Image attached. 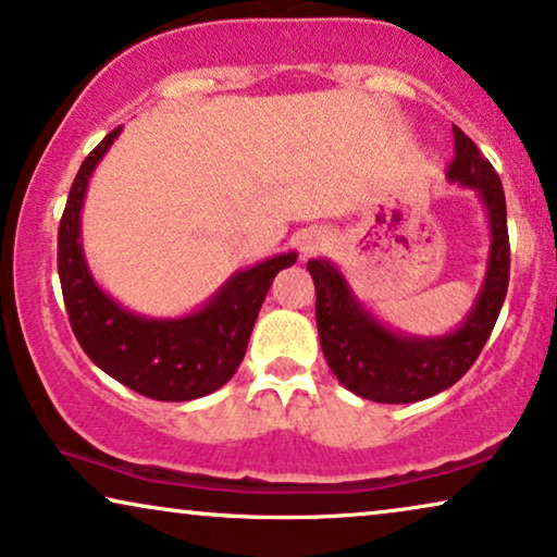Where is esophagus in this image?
Here are the masks:
<instances>
[{
    "label": "esophagus",
    "instance_id": "34e87169",
    "mask_svg": "<svg viewBox=\"0 0 557 557\" xmlns=\"http://www.w3.org/2000/svg\"><path fill=\"white\" fill-rule=\"evenodd\" d=\"M325 236L323 234H308L306 239H302V244H300V251H302V257H310V255H315L318 249H323L325 247Z\"/></svg>",
    "mask_w": 557,
    "mask_h": 557
}]
</instances>
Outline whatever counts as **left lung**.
Instances as JSON below:
<instances>
[{"label":"left lung","instance_id":"1","mask_svg":"<svg viewBox=\"0 0 557 557\" xmlns=\"http://www.w3.org/2000/svg\"><path fill=\"white\" fill-rule=\"evenodd\" d=\"M454 139L448 181L476 188L492 234L484 285L471 313L454 333L420 338L389 331L354 298L336 264L329 259L308 262L315 283V323L325 361L346 389L372 403H418L454 387L479 359L507 298L509 234L502 181L471 137L454 127Z\"/></svg>","mask_w":557,"mask_h":557}]
</instances>
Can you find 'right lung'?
Segmentation results:
<instances>
[{
    "instance_id": "1",
    "label": "right lung",
    "mask_w": 557,
    "mask_h": 557,
    "mask_svg": "<svg viewBox=\"0 0 557 557\" xmlns=\"http://www.w3.org/2000/svg\"><path fill=\"white\" fill-rule=\"evenodd\" d=\"M122 127L109 132L81 165L58 226V274L71 329L96 367L124 387L160 403H188L232 380L274 274L295 264L287 251L226 280L201 310L185 318H145L124 310L96 285L81 249L86 185Z\"/></svg>"
}]
</instances>
